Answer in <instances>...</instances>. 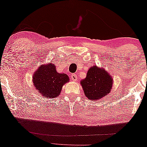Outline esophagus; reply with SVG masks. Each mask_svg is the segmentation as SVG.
I'll list each match as a JSON object with an SVG mask.
<instances>
[{
  "label": "esophagus",
  "mask_w": 147,
  "mask_h": 147,
  "mask_svg": "<svg viewBox=\"0 0 147 147\" xmlns=\"http://www.w3.org/2000/svg\"><path fill=\"white\" fill-rule=\"evenodd\" d=\"M77 79H78V77H77L76 74H72L71 75V80L76 81L77 80Z\"/></svg>",
  "instance_id": "1"
}]
</instances>
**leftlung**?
<instances>
[{"label":"left lung","instance_id":"1","mask_svg":"<svg viewBox=\"0 0 147 147\" xmlns=\"http://www.w3.org/2000/svg\"><path fill=\"white\" fill-rule=\"evenodd\" d=\"M113 78L104 68L90 67L85 79L81 81L86 97L90 100H98L107 96L113 86Z\"/></svg>","mask_w":147,"mask_h":147}]
</instances>
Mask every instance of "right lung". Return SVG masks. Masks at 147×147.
I'll use <instances>...</instances> for the list:
<instances>
[{"label":"right lung","instance_id":"add662e5","mask_svg":"<svg viewBox=\"0 0 147 147\" xmlns=\"http://www.w3.org/2000/svg\"><path fill=\"white\" fill-rule=\"evenodd\" d=\"M68 76L59 74L53 64H43L34 73L32 81L36 89L44 98L57 97L61 92L62 86L69 82Z\"/></svg>","mask_w":147,"mask_h":147}]
</instances>
